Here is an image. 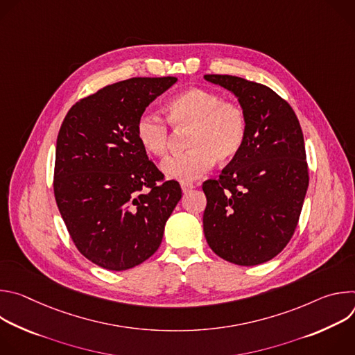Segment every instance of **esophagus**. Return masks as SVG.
Wrapping results in <instances>:
<instances>
[{
  "label": "esophagus",
  "instance_id": "34e87169",
  "mask_svg": "<svg viewBox=\"0 0 355 355\" xmlns=\"http://www.w3.org/2000/svg\"><path fill=\"white\" fill-rule=\"evenodd\" d=\"M181 188H182V192H188L192 188H195V185L192 182H181Z\"/></svg>",
  "mask_w": 355,
  "mask_h": 355
}]
</instances>
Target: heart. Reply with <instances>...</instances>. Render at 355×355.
Returning <instances> with one entry per match:
<instances>
[{
    "label": "heart",
    "instance_id": "obj_1",
    "mask_svg": "<svg viewBox=\"0 0 355 355\" xmlns=\"http://www.w3.org/2000/svg\"><path fill=\"white\" fill-rule=\"evenodd\" d=\"M167 121L187 130L184 153L163 164V171L175 180L188 181L205 174L216 162L233 160L247 137V116L241 107L225 103L222 96L204 88H188L175 94L167 103ZM168 123L157 114L143 112L135 133L148 155L166 157L171 132Z\"/></svg>",
    "mask_w": 355,
    "mask_h": 355
}]
</instances>
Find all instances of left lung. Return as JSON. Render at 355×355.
<instances>
[{
	"mask_svg": "<svg viewBox=\"0 0 355 355\" xmlns=\"http://www.w3.org/2000/svg\"><path fill=\"white\" fill-rule=\"evenodd\" d=\"M205 80L239 98L247 137L219 178L202 184L204 233L220 259L259 266L279 254L299 222L309 185L300 123L286 101L267 85L222 74H207Z\"/></svg>",
	"mask_w": 355,
	"mask_h": 355,
	"instance_id": "obj_1",
	"label": "left lung"
}]
</instances>
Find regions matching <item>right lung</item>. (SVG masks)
I'll return each instance as SVG.
<instances>
[{
	"label": "right lung",
	"instance_id": "right-lung-1",
	"mask_svg": "<svg viewBox=\"0 0 355 355\" xmlns=\"http://www.w3.org/2000/svg\"><path fill=\"white\" fill-rule=\"evenodd\" d=\"M175 81L135 77L107 85L76 103L60 126L56 204L78 251L105 270H129L153 256L182 196L135 133L137 118Z\"/></svg>",
	"mask_w": 355,
	"mask_h": 355
}]
</instances>
